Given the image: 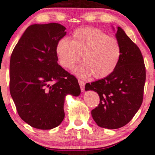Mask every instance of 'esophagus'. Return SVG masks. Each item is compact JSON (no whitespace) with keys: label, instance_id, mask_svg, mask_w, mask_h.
<instances>
[{"label":"esophagus","instance_id":"obj_1","mask_svg":"<svg viewBox=\"0 0 155 155\" xmlns=\"http://www.w3.org/2000/svg\"><path fill=\"white\" fill-rule=\"evenodd\" d=\"M78 82H79V84H80V89H81V91H84V82H83L82 80H78Z\"/></svg>","mask_w":155,"mask_h":155}]
</instances>
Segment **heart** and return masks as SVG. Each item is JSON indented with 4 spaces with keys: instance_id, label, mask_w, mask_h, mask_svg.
I'll return each instance as SVG.
<instances>
[{
    "instance_id": "b5f03b06",
    "label": "heart",
    "mask_w": 155,
    "mask_h": 155,
    "mask_svg": "<svg viewBox=\"0 0 155 155\" xmlns=\"http://www.w3.org/2000/svg\"><path fill=\"white\" fill-rule=\"evenodd\" d=\"M72 40L64 38L58 42L56 53L62 68L72 69L82 60L84 62L74 69L81 78L93 75L103 79L113 73L122 57V48L115 38L109 37L104 31L91 27L74 31Z\"/></svg>"
}]
</instances>
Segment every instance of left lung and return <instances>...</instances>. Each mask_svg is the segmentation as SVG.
<instances>
[{
    "label": "left lung",
    "instance_id": "left-lung-1",
    "mask_svg": "<svg viewBox=\"0 0 155 155\" xmlns=\"http://www.w3.org/2000/svg\"><path fill=\"white\" fill-rule=\"evenodd\" d=\"M116 38L122 48V57L114 72L97 81L87 83L85 90L97 92L98 107L91 115L98 126L108 129L122 127L132 120L143 100L146 78L142 53L120 26Z\"/></svg>",
    "mask_w": 155,
    "mask_h": 155
}]
</instances>
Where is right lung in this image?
<instances>
[{"mask_svg": "<svg viewBox=\"0 0 155 155\" xmlns=\"http://www.w3.org/2000/svg\"><path fill=\"white\" fill-rule=\"evenodd\" d=\"M66 34L57 23L33 24L15 47L10 62V91L21 120L51 129L64 120L67 94L78 96V79L58 64V42Z\"/></svg>", "mask_w": 155, "mask_h": 155, "instance_id": "obj_1", "label": "right lung"}]
</instances>
